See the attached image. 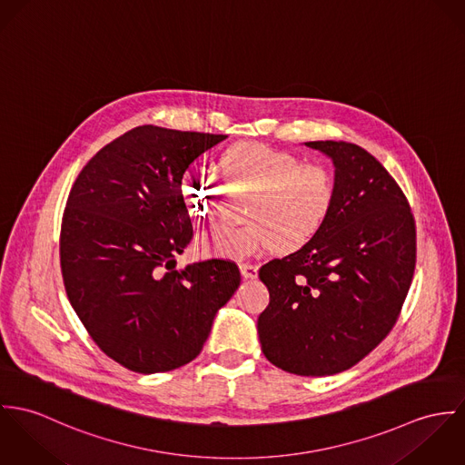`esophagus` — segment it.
<instances>
[{
    "instance_id": "1",
    "label": "esophagus",
    "mask_w": 465,
    "mask_h": 465,
    "mask_svg": "<svg viewBox=\"0 0 465 465\" xmlns=\"http://www.w3.org/2000/svg\"><path fill=\"white\" fill-rule=\"evenodd\" d=\"M239 267H241V274H242L246 280H253V278H257V265H253V263H241Z\"/></svg>"
}]
</instances>
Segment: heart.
Returning a JSON list of instances; mask_svg holds the SVG:
<instances>
[{"label": "heart", "mask_w": 465, "mask_h": 465, "mask_svg": "<svg viewBox=\"0 0 465 465\" xmlns=\"http://www.w3.org/2000/svg\"><path fill=\"white\" fill-rule=\"evenodd\" d=\"M215 165L228 185L252 198L244 210L248 223L217 224L198 235L196 248L207 257L239 260L265 250L298 253L319 237L335 207V174L324 162H302L292 152L262 143H237L221 152ZM180 189L196 219L215 212L219 187L205 171L187 169Z\"/></svg>", "instance_id": "heart-1"}]
</instances>
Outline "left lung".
Instances as JSON below:
<instances>
[{
	"instance_id": "1",
	"label": "left lung",
	"mask_w": 465,
	"mask_h": 465,
	"mask_svg": "<svg viewBox=\"0 0 465 465\" xmlns=\"http://www.w3.org/2000/svg\"><path fill=\"white\" fill-rule=\"evenodd\" d=\"M305 146L335 167V207L307 248L260 267L269 305L258 315V339L276 367L330 376L353 367L392 330L412 283L415 226L394 178L361 146Z\"/></svg>"
}]
</instances>
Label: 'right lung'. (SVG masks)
I'll use <instances>...</instances> for the list:
<instances>
[{
  "instance_id": "1",
  "label": "right lung",
  "mask_w": 465,
  "mask_h": 465,
  "mask_svg": "<svg viewBox=\"0 0 465 465\" xmlns=\"http://www.w3.org/2000/svg\"><path fill=\"white\" fill-rule=\"evenodd\" d=\"M224 139L137 126L93 156L69 193L60 232L67 298L104 355L130 371L194 361L241 285L228 260L176 267L193 239L182 176Z\"/></svg>"
}]
</instances>
